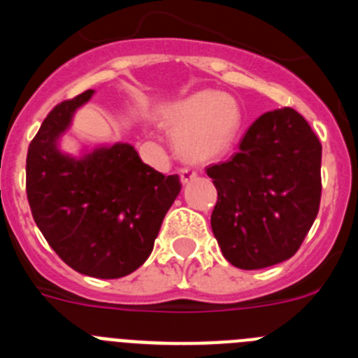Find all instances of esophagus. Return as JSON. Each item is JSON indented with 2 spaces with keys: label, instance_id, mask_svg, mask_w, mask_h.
<instances>
[{
  "label": "esophagus",
  "instance_id": "obj_1",
  "mask_svg": "<svg viewBox=\"0 0 358 358\" xmlns=\"http://www.w3.org/2000/svg\"><path fill=\"white\" fill-rule=\"evenodd\" d=\"M179 176H181L182 185H186V182H189L192 179H195V177H197V172H195L194 169H181L179 170Z\"/></svg>",
  "mask_w": 358,
  "mask_h": 358
}]
</instances>
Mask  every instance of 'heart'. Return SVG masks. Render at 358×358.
<instances>
[{
	"instance_id": "obj_1",
	"label": "heart",
	"mask_w": 358,
	"mask_h": 358,
	"mask_svg": "<svg viewBox=\"0 0 358 358\" xmlns=\"http://www.w3.org/2000/svg\"><path fill=\"white\" fill-rule=\"evenodd\" d=\"M242 125V110L235 98L215 91H201L182 98L163 115L177 154L186 161L213 159L231 148Z\"/></svg>"
}]
</instances>
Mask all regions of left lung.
I'll return each mask as SVG.
<instances>
[{
  "label": "left lung",
  "instance_id": "8db88e82",
  "mask_svg": "<svg viewBox=\"0 0 358 358\" xmlns=\"http://www.w3.org/2000/svg\"><path fill=\"white\" fill-rule=\"evenodd\" d=\"M321 141L290 107L252 123L238 152L208 166L217 188L211 229L231 265L255 271L296 255L321 202Z\"/></svg>",
  "mask_w": 358,
  "mask_h": 358
}]
</instances>
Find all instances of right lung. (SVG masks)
Here are the masks:
<instances>
[{"mask_svg":"<svg viewBox=\"0 0 358 358\" xmlns=\"http://www.w3.org/2000/svg\"><path fill=\"white\" fill-rule=\"evenodd\" d=\"M94 91L52 109L28 147L27 195L50 248L85 276L122 278L145 264L163 218L181 192L179 176H163L129 143L73 157L59 138Z\"/></svg>","mask_w":358,"mask_h":358,"instance_id":"add662e5","label":"right lung"}]
</instances>
